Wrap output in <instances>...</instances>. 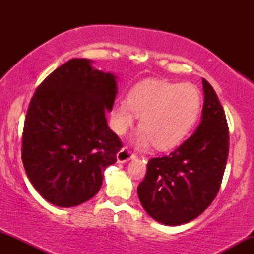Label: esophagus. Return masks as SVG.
I'll return each instance as SVG.
<instances>
[{
    "mask_svg": "<svg viewBox=\"0 0 254 254\" xmlns=\"http://www.w3.org/2000/svg\"><path fill=\"white\" fill-rule=\"evenodd\" d=\"M133 157H135V155L131 154V151L127 149V148H122V149L117 153V161L121 162V164L127 162L129 160L133 159Z\"/></svg>",
    "mask_w": 254,
    "mask_h": 254,
    "instance_id": "esophagus-1",
    "label": "esophagus"
}]
</instances>
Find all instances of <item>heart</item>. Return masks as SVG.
Segmentation results:
<instances>
[{
	"label": "heart",
	"mask_w": 254,
	"mask_h": 254,
	"mask_svg": "<svg viewBox=\"0 0 254 254\" xmlns=\"http://www.w3.org/2000/svg\"><path fill=\"white\" fill-rule=\"evenodd\" d=\"M200 109L202 97L193 84L148 80L135 84L127 101L112 107L111 127L117 135H124L138 116L141 129L133 138L135 144L148 148L154 143L157 149L166 150L190 135Z\"/></svg>",
	"instance_id": "heart-1"
}]
</instances>
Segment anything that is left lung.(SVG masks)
Listing matches in <instances>:
<instances>
[{
    "mask_svg": "<svg viewBox=\"0 0 254 254\" xmlns=\"http://www.w3.org/2000/svg\"><path fill=\"white\" fill-rule=\"evenodd\" d=\"M204 105L196 132L170 155L150 159L137 188L147 214L166 226L199 216L220 190L229 149L228 125L211 84L202 78Z\"/></svg>",
    "mask_w": 254,
    "mask_h": 254,
    "instance_id": "obj_1",
    "label": "left lung"
}]
</instances>
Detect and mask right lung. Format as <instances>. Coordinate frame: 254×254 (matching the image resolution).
<instances>
[{
	"mask_svg": "<svg viewBox=\"0 0 254 254\" xmlns=\"http://www.w3.org/2000/svg\"><path fill=\"white\" fill-rule=\"evenodd\" d=\"M72 58L38 87L26 115L21 157L38 193L61 208L98 193L122 143L107 125L117 76Z\"/></svg>",
	"mask_w": 254,
	"mask_h": 254,
	"instance_id": "right-lung-1",
	"label": "right lung"
}]
</instances>
